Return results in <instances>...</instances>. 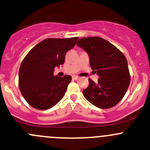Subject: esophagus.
Wrapping results in <instances>:
<instances>
[{"mask_svg":"<svg viewBox=\"0 0 150 150\" xmlns=\"http://www.w3.org/2000/svg\"><path fill=\"white\" fill-rule=\"evenodd\" d=\"M72 79L73 80H78V79H79V78H78V76H72Z\"/></svg>","mask_w":150,"mask_h":150,"instance_id":"1","label":"esophagus"}]
</instances>
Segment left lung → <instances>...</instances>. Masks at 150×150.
<instances>
[{
	"instance_id": "left-lung-1",
	"label": "left lung",
	"mask_w": 150,
	"mask_h": 150,
	"mask_svg": "<svg viewBox=\"0 0 150 150\" xmlns=\"http://www.w3.org/2000/svg\"><path fill=\"white\" fill-rule=\"evenodd\" d=\"M77 46L89 57L91 67L99 78L95 83L89 78V86L83 91L90 103L101 109L114 107L125 96L130 84L128 62L121 51L99 37L79 39Z\"/></svg>"
}]
</instances>
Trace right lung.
Listing matches in <instances>:
<instances>
[{
	"instance_id": "obj_1",
	"label": "right lung",
	"mask_w": 150,
	"mask_h": 150,
	"mask_svg": "<svg viewBox=\"0 0 150 150\" xmlns=\"http://www.w3.org/2000/svg\"><path fill=\"white\" fill-rule=\"evenodd\" d=\"M78 37L48 38L33 47L21 64L19 87L28 103L34 108L48 110L64 96L72 78L54 76V68L62 65L65 54L73 48Z\"/></svg>"
}]
</instances>
